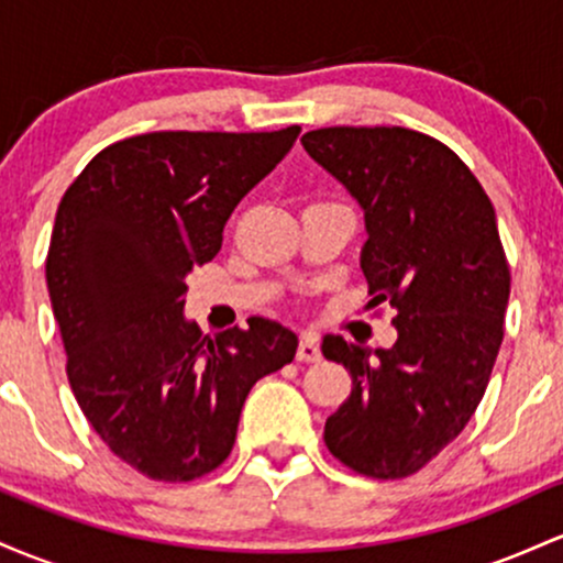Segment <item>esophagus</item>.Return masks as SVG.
<instances>
[{
	"label": "esophagus",
	"mask_w": 563,
	"mask_h": 563,
	"mask_svg": "<svg viewBox=\"0 0 563 563\" xmlns=\"http://www.w3.org/2000/svg\"><path fill=\"white\" fill-rule=\"evenodd\" d=\"M321 351H319V338L313 332H302L300 334V345H298V362H319Z\"/></svg>",
	"instance_id": "1"
}]
</instances>
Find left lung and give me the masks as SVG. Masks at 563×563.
Listing matches in <instances>:
<instances>
[{"mask_svg": "<svg viewBox=\"0 0 563 563\" xmlns=\"http://www.w3.org/2000/svg\"><path fill=\"white\" fill-rule=\"evenodd\" d=\"M300 143L362 207L369 306L388 302L399 332L377 351L321 340L353 380L324 441L364 476H412L476 412L500 351L510 271L495 207L463 159L422 132L324 128Z\"/></svg>", "mask_w": 563, "mask_h": 563, "instance_id": "obj_1", "label": "left lung"}]
</instances>
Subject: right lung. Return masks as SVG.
Returning a JSON list of instances; mask_svg holds the SVG:
<instances>
[{
  "label": "right lung",
  "mask_w": 563,
  "mask_h": 563,
  "mask_svg": "<svg viewBox=\"0 0 563 563\" xmlns=\"http://www.w3.org/2000/svg\"><path fill=\"white\" fill-rule=\"evenodd\" d=\"M298 135V124L148 132L100 151L63 194L47 289L68 383L95 433L143 476L191 482L218 468L252 385L295 358L298 334L263 316L201 334L183 295Z\"/></svg>",
  "instance_id": "1"
}]
</instances>
